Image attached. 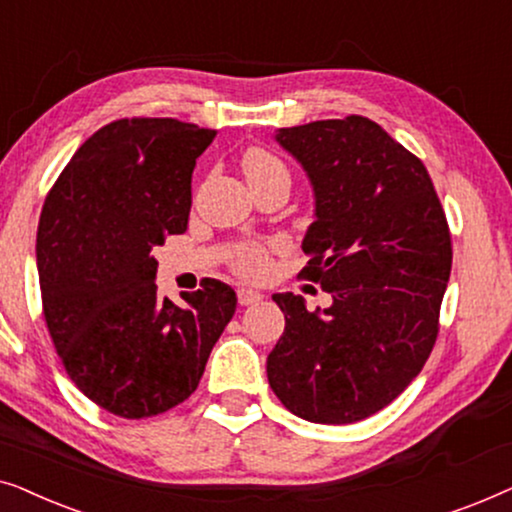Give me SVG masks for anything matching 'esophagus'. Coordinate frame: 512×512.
<instances>
[{"mask_svg":"<svg viewBox=\"0 0 512 512\" xmlns=\"http://www.w3.org/2000/svg\"><path fill=\"white\" fill-rule=\"evenodd\" d=\"M237 300H240V305H256V303H261V300H263V293L242 286V289H237Z\"/></svg>","mask_w":512,"mask_h":512,"instance_id":"esophagus-1","label":"esophagus"}]
</instances>
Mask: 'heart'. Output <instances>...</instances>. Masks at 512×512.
Listing matches in <instances>:
<instances>
[{
    "mask_svg": "<svg viewBox=\"0 0 512 512\" xmlns=\"http://www.w3.org/2000/svg\"><path fill=\"white\" fill-rule=\"evenodd\" d=\"M242 170L244 177H247L249 184L254 181L275 177V174H289L286 172L284 163L279 158L272 156V153L263 149H249L242 158ZM235 270L244 277H258L268 270V247L261 242H249L240 247L235 256Z\"/></svg>",
    "mask_w": 512,
    "mask_h": 512,
    "instance_id": "b5f03b06",
    "label": "heart"
}]
</instances>
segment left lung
Masks as SVG:
<instances>
[{
    "mask_svg": "<svg viewBox=\"0 0 512 512\" xmlns=\"http://www.w3.org/2000/svg\"><path fill=\"white\" fill-rule=\"evenodd\" d=\"M314 191L300 277L333 296L310 312L275 293L284 335L268 382L293 415L314 424L361 422L424 368L452 270V240L422 160L363 116L277 130Z\"/></svg>",
    "mask_w": 512,
    "mask_h": 512,
    "instance_id": "1",
    "label": "left lung"
}]
</instances>
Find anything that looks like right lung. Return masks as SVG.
<instances>
[{
  "label": "right lung",
  "instance_id": "obj_1",
  "mask_svg": "<svg viewBox=\"0 0 512 512\" xmlns=\"http://www.w3.org/2000/svg\"><path fill=\"white\" fill-rule=\"evenodd\" d=\"M216 130L121 118L79 146L37 230L44 319L67 375L111 415L144 419L198 389L237 296L219 279L158 298L153 249L184 233L195 160Z\"/></svg>",
  "mask_w": 512,
  "mask_h": 512
}]
</instances>
